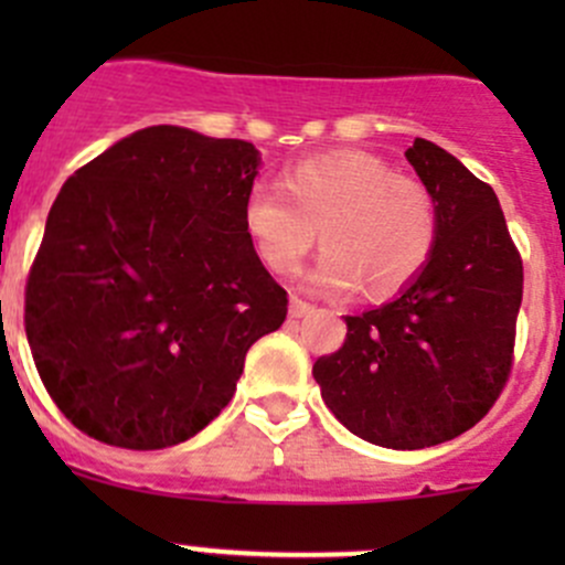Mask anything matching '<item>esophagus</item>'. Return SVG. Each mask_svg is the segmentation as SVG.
<instances>
[{
  "label": "esophagus",
  "mask_w": 565,
  "mask_h": 565,
  "mask_svg": "<svg viewBox=\"0 0 565 565\" xmlns=\"http://www.w3.org/2000/svg\"><path fill=\"white\" fill-rule=\"evenodd\" d=\"M309 311H315V306H311L309 300L295 298V295H292V298H289V317L298 319V317H306V315H309Z\"/></svg>",
  "instance_id": "1"
}]
</instances>
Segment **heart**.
<instances>
[{
	"label": "heart",
	"instance_id": "1",
	"mask_svg": "<svg viewBox=\"0 0 565 565\" xmlns=\"http://www.w3.org/2000/svg\"><path fill=\"white\" fill-rule=\"evenodd\" d=\"M319 243L309 273L322 292L358 284L388 298L426 267L437 243V204L429 188L361 150L295 163L281 185H256L243 204V232L267 270L289 276Z\"/></svg>",
	"mask_w": 565,
	"mask_h": 565
}]
</instances>
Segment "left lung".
Instances as JSON below:
<instances>
[{
	"instance_id": "left-lung-1",
	"label": "left lung",
	"mask_w": 565,
	"mask_h": 565,
	"mask_svg": "<svg viewBox=\"0 0 565 565\" xmlns=\"http://www.w3.org/2000/svg\"><path fill=\"white\" fill-rule=\"evenodd\" d=\"M404 156L435 196V254L398 298L344 319L315 380L352 435L415 451L476 426L509 383L522 256L487 182L426 139Z\"/></svg>"
}]
</instances>
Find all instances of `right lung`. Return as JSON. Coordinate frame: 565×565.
Here are the masks:
<instances>
[{
	"instance_id": "right-lung-1",
	"label": "right lung",
	"mask_w": 565,
	"mask_h": 565,
	"mask_svg": "<svg viewBox=\"0 0 565 565\" xmlns=\"http://www.w3.org/2000/svg\"><path fill=\"white\" fill-rule=\"evenodd\" d=\"M259 150L177 125L125 136L62 185L26 278L45 391L84 435L158 451L232 402L287 319L243 232Z\"/></svg>"
}]
</instances>
